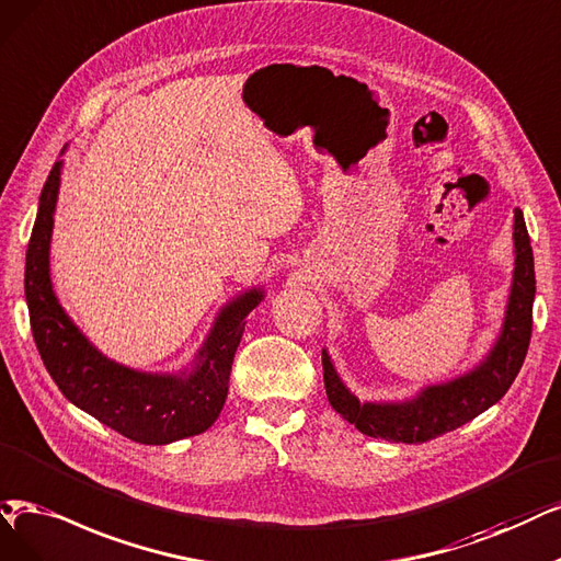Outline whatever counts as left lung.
<instances>
[{
    "label": "left lung",
    "mask_w": 561,
    "mask_h": 561,
    "mask_svg": "<svg viewBox=\"0 0 561 561\" xmlns=\"http://www.w3.org/2000/svg\"><path fill=\"white\" fill-rule=\"evenodd\" d=\"M513 277L500 335L488 354L465 375L427 383L404 400L360 402L337 375L323 348V381L328 402L344 421L367 437L396 444H425L458 430L500 402L520 371L531 340V307L536 294L534 254L520 207L513 210Z\"/></svg>",
    "instance_id": "obj_1"
}]
</instances>
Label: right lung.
<instances>
[{
  "label": "right lung",
  "instance_id": "1",
  "mask_svg": "<svg viewBox=\"0 0 561 561\" xmlns=\"http://www.w3.org/2000/svg\"><path fill=\"white\" fill-rule=\"evenodd\" d=\"M61 165L65 159H57L41 190L25 259L32 335L48 375L71 404L131 442L163 446L205 432L224 409L244 319L265 291L252 286L224 302L194 360L178 371H145L101 354L61 307L50 279Z\"/></svg>",
  "mask_w": 561,
  "mask_h": 561
}]
</instances>
